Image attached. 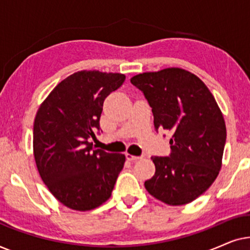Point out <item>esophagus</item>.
I'll return each mask as SVG.
<instances>
[{"mask_svg": "<svg viewBox=\"0 0 250 250\" xmlns=\"http://www.w3.org/2000/svg\"><path fill=\"white\" fill-rule=\"evenodd\" d=\"M126 158L128 160H131V162H136V160L141 159L142 157L141 156H133V155H129V153H126Z\"/></svg>", "mask_w": 250, "mask_h": 250, "instance_id": "esophagus-1", "label": "esophagus"}]
</instances>
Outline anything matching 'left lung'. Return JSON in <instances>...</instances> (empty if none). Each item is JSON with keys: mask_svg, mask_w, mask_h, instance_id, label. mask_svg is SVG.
Masks as SVG:
<instances>
[{"mask_svg": "<svg viewBox=\"0 0 250 250\" xmlns=\"http://www.w3.org/2000/svg\"><path fill=\"white\" fill-rule=\"evenodd\" d=\"M131 83L151 107L156 132H172L169 155L151 157L156 173L146 189L167 205L189 204L221 169L227 141L223 115L203 81L181 68L139 74Z\"/></svg>", "mask_w": 250, "mask_h": 250, "instance_id": "left-lung-1", "label": "left lung"}]
</instances>
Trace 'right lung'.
<instances>
[{"label": "right lung", "mask_w": 250, "mask_h": 250, "mask_svg": "<svg viewBox=\"0 0 250 250\" xmlns=\"http://www.w3.org/2000/svg\"><path fill=\"white\" fill-rule=\"evenodd\" d=\"M125 75L77 71L53 88L34 122V156L51 193L75 210L94 209L111 196L125 156L93 148L104 99Z\"/></svg>", "instance_id": "obj_1"}]
</instances>
